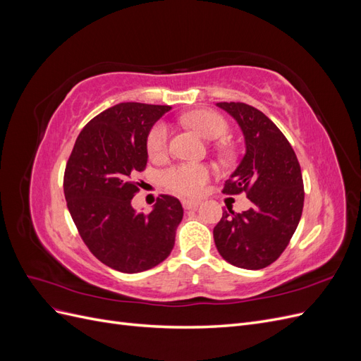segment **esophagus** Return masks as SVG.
I'll return each instance as SVG.
<instances>
[{
    "mask_svg": "<svg viewBox=\"0 0 361 361\" xmlns=\"http://www.w3.org/2000/svg\"><path fill=\"white\" fill-rule=\"evenodd\" d=\"M182 204L185 209H194V207H197L200 204V200H190V199H183Z\"/></svg>",
    "mask_w": 361,
    "mask_h": 361,
    "instance_id": "esophagus-1",
    "label": "esophagus"
}]
</instances>
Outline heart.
Here are the masks:
<instances>
[{
	"label": "heart",
	"instance_id": "obj_1",
	"mask_svg": "<svg viewBox=\"0 0 361 361\" xmlns=\"http://www.w3.org/2000/svg\"><path fill=\"white\" fill-rule=\"evenodd\" d=\"M183 122L190 128L209 140L220 138L226 134L227 123L215 111L211 110H195L187 116H183ZM169 129L164 123H157L149 130L147 135V154L152 158H161L167 152ZM209 169L202 164H179L162 171L161 180L167 190L176 192L185 197H194L197 195L203 185L209 179Z\"/></svg>",
	"mask_w": 361,
	"mask_h": 361
}]
</instances>
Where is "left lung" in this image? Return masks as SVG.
<instances>
[{"instance_id": "1", "label": "left lung", "mask_w": 361, "mask_h": 361, "mask_svg": "<svg viewBox=\"0 0 361 361\" xmlns=\"http://www.w3.org/2000/svg\"><path fill=\"white\" fill-rule=\"evenodd\" d=\"M216 106L236 120L245 138V155L223 192H244L251 207L236 214L227 206L214 241L228 264L262 269L280 257L297 231L304 204L301 167L288 138L257 108L243 102Z\"/></svg>"}]
</instances>
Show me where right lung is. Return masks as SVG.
<instances>
[{
    "label": "right lung",
    "mask_w": 361,
    "mask_h": 361,
    "mask_svg": "<svg viewBox=\"0 0 361 361\" xmlns=\"http://www.w3.org/2000/svg\"><path fill=\"white\" fill-rule=\"evenodd\" d=\"M169 105L117 104L93 117L75 141L64 170V197L84 244L116 271L135 274L166 260L183 209L161 194L150 214L130 200L140 191L133 178L147 164V135Z\"/></svg>",
    "instance_id": "add662e5"
}]
</instances>
